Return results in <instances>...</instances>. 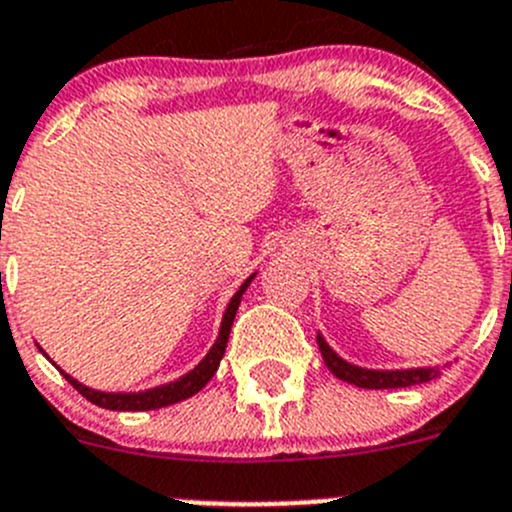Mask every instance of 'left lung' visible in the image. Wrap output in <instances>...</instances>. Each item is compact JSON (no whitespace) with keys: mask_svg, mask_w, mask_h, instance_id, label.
<instances>
[{"mask_svg":"<svg viewBox=\"0 0 512 512\" xmlns=\"http://www.w3.org/2000/svg\"><path fill=\"white\" fill-rule=\"evenodd\" d=\"M317 345H320L322 360L330 367V372L340 380L352 382L357 388L367 390H390V388H410V385H420L440 377V367H418V370H365V367H355L337 357L330 350L325 340L317 335Z\"/></svg>","mask_w":512,"mask_h":512,"instance_id":"1","label":"left lung"}]
</instances>
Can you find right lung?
Returning <instances> with one entry per match:
<instances>
[{"label": "right lung", "mask_w": 512, "mask_h": 512, "mask_svg": "<svg viewBox=\"0 0 512 512\" xmlns=\"http://www.w3.org/2000/svg\"><path fill=\"white\" fill-rule=\"evenodd\" d=\"M250 280H245V285L235 292V297H232L230 305H227L225 317H222L220 337H217V342L212 345V350L207 352V357L195 367V370L187 372V375L180 377V380L167 382V385H160V388L145 390V393H99V390L84 388L82 382L72 380L67 372H62V375L67 377L69 385H72L82 398H87L89 403L99 405V408L104 410H157V408H167V405L172 403H180V400L192 398V395L200 393V390L205 388L207 382L212 380V375L217 372V367H220V360L222 355H225V347H227V337H230V330H232V320H235L237 307H240V297L242 292L247 290V285H250Z\"/></svg>", "instance_id": "obj_1"}]
</instances>
